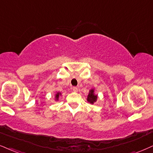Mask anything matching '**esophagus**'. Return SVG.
<instances>
[{
  "label": "esophagus",
  "mask_w": 153,
  "mask_h": 153,
  "mask_svg": "<svg viewBox=\"0 0 153 153\" xmlns=\"http://www.w3.org/2000/svg\"><path fill=\"white\" fill-rule=\"evenodd\" d=\"M72 90H73L74 91L76 92L77 91H78V88H77L76 86H73V88H72Z\"/></svg>",
  "instance_id": "34e87169"
}]
</instances>
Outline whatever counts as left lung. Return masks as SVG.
<instances>
[{"instance_id": "8db88e82", "label": "left lung", "mask_w": 153, "mask_h": 153, "mask_svg": "<svg viewBox=\"0 0 153 153\" xmlns=\"http://www.w3.org/2000/svg\"><path fill=\"white\" fill-rule=\"evenodd\" d=\"M97 96L94 95L93 89L91 90V91H90V92H89V94H88V95L87 101L89 103H92V104H93V103L95 102L96 101H97Z\"/></svg>"}]
</instances>
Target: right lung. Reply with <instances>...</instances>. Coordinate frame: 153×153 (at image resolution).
<instances>
[{
	"label": "right lung",
	"instance_id": "obj_1",
	"mask_svg": "<svg viewBox=\"0 0 153 153\" xmlns=\"http://www.w3.org/2000/svg\"><path fill=\"white\" fill-rule=\"evenodd\" d=\"M59 93H57L56 94V99H58V97H59Z\"/></svg>",
	"mask_w": 153,
	"mask_h": 153
}]
</instances>
